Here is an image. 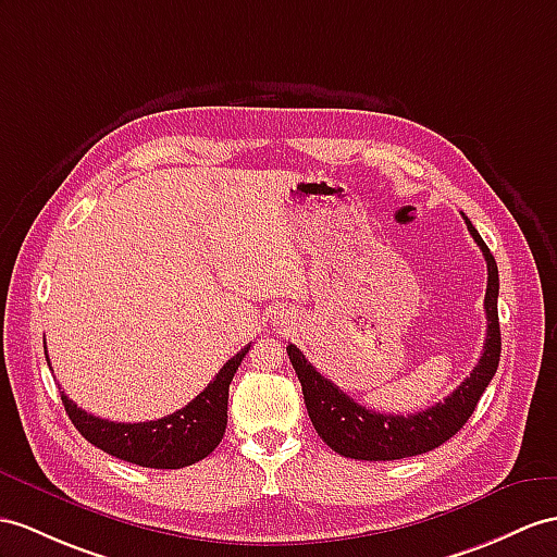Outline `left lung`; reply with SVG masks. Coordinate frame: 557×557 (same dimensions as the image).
<instances>
[{
	"label": "left lung",
	"instance_id": "8db88e82",
	"mask_svg": "<svg viewBox=\"0 0 557 557\" xmlns=\"http://www.w3.org/2000/svg\"><path fill=\"white\" fill-rule=\"evenodd\" d=\"M463 220L486 260V341L470 377H466L444 401L411 416L371 411L347 397L329 377H323L295 345L286 347L293 369L302 383L311 425L319 432V437L341 456L357 460H399L437 449L468 423L482 392L492 383L500 359L498 267L478 228L470 224L468 216Z\"/></svg>",
	"mask_w": 557,
	"mask_h": 557
}]
</instances>
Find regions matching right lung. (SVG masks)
I'll use <instances>...</instances> for the list:
<instances>
[{
	"label": "right lung",
	"mask_w": 557,
	"mask_h": 557,
	"mask_svg": "<svg viewBox=\"0 0 557 557\" xmlns=\"http://www.w3.org/2000/svg\"><path fill=\"white\" fill-rule=\"evenodd\" d=\"M248 349L250 345L228 359L210 385L184 409L165 418L148 420V423H113V420L91 416L67 399L63 392L61 401L79 435L99 446L101 451L141 468H186L210 456L216 444L222 442L226 430L228 385H232L234 373L238 371L243 357L248 355Z\"/></svg>",
	"instance_id": "right-lung-1"
}]
</instances>
